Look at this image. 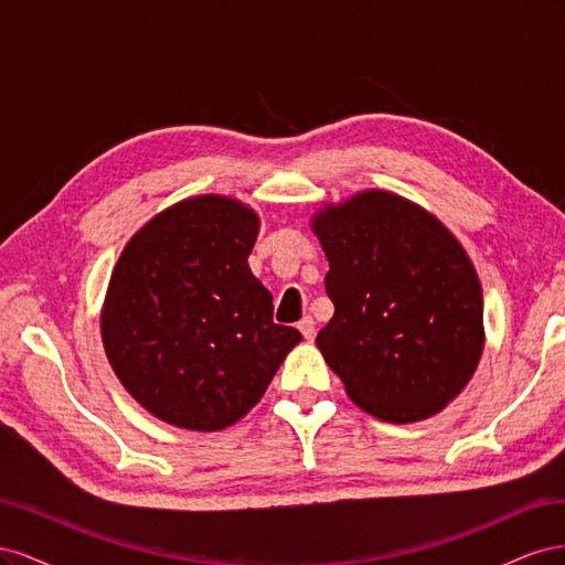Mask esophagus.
Returning a JSON list of instances; mask_svg holds the SVG:
<instances>
[{
    "instance_id": "34e87169",
    "label": "esophagus",
    "mask_w": 565,
    "mask_h": 565,
    "mask_svg": "<svg viewBox=\"0 0 565 565\" xmlns=\"http://www.w3.org/2000/svg\"><path fill=\"white\" fill-rule=\"evenodd\" d=\"M297 328H299V332H301L306 339H309V341L316 337V322H313V318H311V316L301 318Z\"/></svg>"
}]
</instances>
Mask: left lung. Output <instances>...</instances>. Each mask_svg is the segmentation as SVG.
Returning a JSON list of instances; mask_svg holds the SVG:
<instances>
[{
	"instance_id": "1",
	"label": "left lung",
	"mask_w": 565,
	"mask_h": 565,
	"mask_svg": "<svg viewBox=\"0 0 565 565\" xmlns=\"http://www.w3.org/2000/svg\"><path fill=\"white\" fill-rule=\"evenodd\" d=\"M334 316L316 344L349 398L377 419L440 413L483 353L476 268L440 221L388 191L324 204L311 221Z\"/></svg>"
}]
</instances>
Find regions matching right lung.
Returning a JSON list of instances; mask_svg holds the SVG:
<instances>
[{
	"instance_id": "1",
	"label": "right lung",
	"mask_w": 565,
	"mask_h": 565,
	"mask_svg": "<svg viewBox=\"0 0 565 565\" xmlns=\"http://www.w3.org/2000/svg\"><path fill=\"white\" fill-rule=\"evenodd\" d=\"M259 216L198 195L167 207L119 254L100 313L117 380L150 415L221 431L262 401L301 334L273 322V297L247 256Z\"/></svg>"
}]
</instances>
